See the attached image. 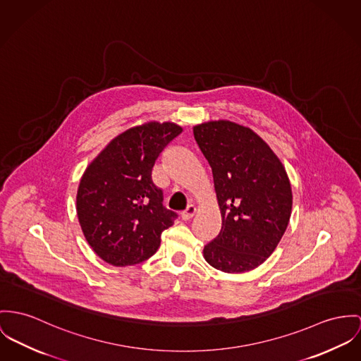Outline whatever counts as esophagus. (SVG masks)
<instances>
[{"label":"esophagus","instance_id":"esophagus-1","mask_svg":"<svg viewBox=\"0 0 361 361\" xmlns=\"http://www.w3.org/2000/svg\"><path fill=\"white\" fill-rule=\"evenodd\" d=\"M195 213H196V207H195L194 204H188L187 209L181 213V219L184 221H188V220H191L194 217Z\"/></svg>","mask_w":361,"mask_h":361}]
</instances>
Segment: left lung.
Here are the masks:
<instances>
[{"label": "left lung", "instance_id": "obj_1", "mask_svg": "<svg viewBox=\"0 0 361 361\" xmlns=\"http://www.w3.org/2000/svg\"><path fill=\"white\" fill-rule=\"evenodd\" d=\"M194 136L212 167L221 212V231L204 246V259L228 274L251 271L275 251L290 221L286 169L264 140L235 122L196 125Z\"/></svg>", "mask_w": 361, "mask_h": 361}]
</instances>
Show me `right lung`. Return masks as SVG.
<instances>
[{
	"instance_id": "add662e5",
	"label": "right lung",
	"mask_w": 361,
	"mask_h": 361,
	"mask_svg": "<svg viewBox=\"0 0 361 361\" xmlns=\"http://www.w3.org/2000/svg\"><path fill=\"white\" fill-rule=\"evenodd\" d=\"M183 128L148 122L121 133L83 173L77 214L93 251L114 267L136 265L157 252L177 214L152 183L159 154Z\"/></svg>"
}]
</instances>
